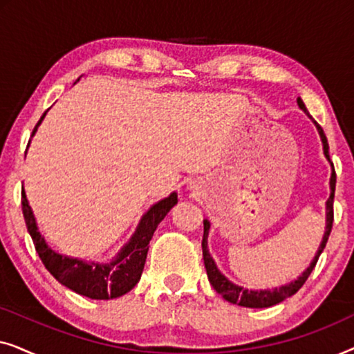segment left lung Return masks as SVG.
Wrapping results in <instances>:
<instances>
[{
    "label": "left lung",
    "mask_w": 354,
    "mask_h": 354,
    "mask_svg": "<svg viewBox=\"0 0 354 354\" xmlns=\"http://www.w3.org/2000/svg\"><path fill=\"white\" fill-rule=\"evenodd\" d=\"M297 103L299 106V109L304 111L308 118L313 120L314 125H316L319 137H321V142H322L324 154H326L327 161L330 162V156H328L327 137H326V133H324L322 127L311 118V115H309L306 106H304L301 98H298ZM330 166H332L330 196H328V200L326 201V232H324L321 245H319V248L316 251V254H314L311 264H309L308 268L304 269V272L299 275L298 279L292 280L290 283L282 285V287L264 288V290H248V288L241 287V285H236V283L232 282V280L227 279L225 275L222 274L219 269H217L214 259H212V256L209 254V250H207V235H209L211 224H209V221H207V219L203 221V224H205V234H203V243H201L203 245V259H205V268H206V272H207V279H209V282H211L212 287H214L216 292L222 295V298L227 299L229 303L239 304V306H243V308H269V306H274V304H277L280 301H283V299H287L288 297H292V295L297 293L298 290L303 287V283L308 280L309 274L313 272V269L317 263L319 256H321L324 248H326L328 235H330V230H332V224H333V195H335L337 176H335V169H333L332 162H330Z\"/></svg>",
    "instance_id": "left-lung-1"
}]
</instances>
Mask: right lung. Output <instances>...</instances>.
I'll return each mask as SVG.
<instances>
[{"instance_id": "right-lung-1", "label": "right lung", "mask_w": 354, "mask_h": 354, "mask_svg": "<svg viewBox=\"0 0 354 354\" xmlns=\"http://www.w3.org/2000/svg\"><path fill=\"white\" fill-rule=\"evenodd\" d=\"M46 113L41 115L33 129L32 137L35 135L38 125L45 119ZM177 205V193L172 192L164 200L154 203L140 219L133 235L125 243L118 254L109 263H96L80 258L61 254L50 248L45 236L38 230L35 216L28 205L26 192L22 190V212L28 234L41 263L50 270V274L57 282L71 288L72 292L84 295L91 299H113L129 293L142 277L145 261H147L149 240L153 239L154 230L159 222L167 216V212Z\"/></svg>"}]
</instances>
